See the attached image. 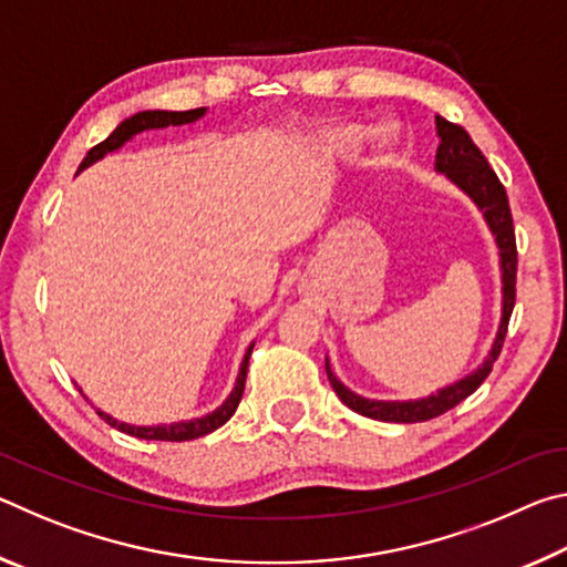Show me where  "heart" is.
Instances as JSON below:
<instances>
[{
    "mask_svg": "<svg viewBox=\"0 0 567 567\" xmlns=\"http://www.w3.org/2000/svg\"><path fill=\"white\" fill-rule=\"evenodd\" d=\"M332 140H334V132H328V134H324V145H332Z\"/></svg>",
    "mask_w": 567,
    "mask_h": 567,
    "instance_id": "b5f03b06",
    "label": "heart"
}]
</instances>
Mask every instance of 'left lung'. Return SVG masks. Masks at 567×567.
<instances>
[{"mask_svg":"<svg viewBox=\"0 0 567 567\" xmlns=\"http://www.w3.org/2000/svg\"><path fill=\"white\" fill-rule=\"evenodd\" d=\"M437 134H440V147L435 155V167L437 172H445V175L455 182L460 189H465L470 197L475 199L477 207L485 213L487 225H491L493 235L497 239V247H501V267H503V320L501 330H497L495 344L491 350V358L483 362V368H477L473 375L465 380L455 382L445 390H440L437 395H430L425 400L415 402H382V400H364L354 395L342 382L332 375L330 364L324 362V370H328L330 385L338 392V398L348 405L350 410L358 412V415L382 420V422H425L433 420L443 412L453 410L460 405L465 398L473 395V392L483 385L485 378L491 375L493 362L503 350L505 334H507V322H511L513 307H515V280H517V247H515V227H513V215L511 205H507V195L503 182L497 179L495 169L487 165L483 152L470 140V134L460 127L455 122H447L445 117H435Z\"/></svg>","mask_w":567,"mask_h":567,"instance_id":"obj_1","label":"left lung"}]
</instances>
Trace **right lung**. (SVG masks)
Segmentation results:
<instances>
[{
    "label": "right lung",
    "mask_w": 567,
    "mask_h": 567,
    "mask_svg": "<svg viewBox=\"0 0 567 567\" xmlns=\"http://www.w3.org/2000/svg\"><path fill=\"white\" fill-rule=\"evenodd\" d=\"M205 114V107H197V110H187V112H162V110H152V112H140L134 114V117L124 120L117 130H114L107 140L100 142V145H94L87 157L82 159L80 169L90 167L92 162L102 159L107 152L122 147L124 142L134 134L145 132V130H159V127H169V124H187V122H195ZM249 354H252V348L247 350L245 360H243V368H239V375H237V385L233 390V395L225 400V405L215 410L213 415L207 417H199V420H189V422H177V425H162V427H134V425H124V422H117L110 415H104V412L97 410V415L102 420H107L112 427H117L120 433H127L134 435L140 440H165V443H185V440H195V437H203L207 433H213V430L223 427L225 422L235 415V410L239 405V400H243V392H245V378H247V364H249Z\"/></svg>",
    "instance_id": "obj_1"
}]
</instances>
